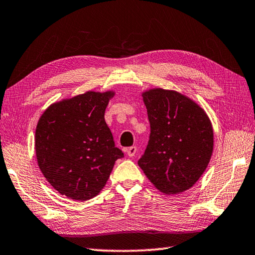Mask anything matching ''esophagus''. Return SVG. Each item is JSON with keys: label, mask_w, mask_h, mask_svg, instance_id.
<instances>
[{"label": "esophagus", "mask_w": 255, "mask_h": 255, "mask_svg": "<svg viewBox=\"0 0 255 255\" xmlns=\"http://www.w3.org/2000/svg\"><path fill=\"white\" fill-rule=\"evenodd\" d=\"M127 153H128V155L129 157L135 156V154L137 153V147H136V146H131V147H128V150H127Z\"/></svg>", "instance_id": "34e87169"}]
</instances>
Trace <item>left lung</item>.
Returning a JSON list of instances; mask_svg holds the SVG:
<instances>
[{
	"label": "left lung",
	"mask_w": 255,
	"mask_h": 255,
	"mask_svg": "<svg viewBox=\"0 0 255 255\" xmlns=\"http://www.w3.org/2000/svg\"><path fill=\"white\" fill-rule=\"evenodd\" d=\"M142 98L151 134L137 164L158 191L180 194L208 167L214 145L212 123L198 103L176 91L150 89Z\"/></svg>",
	"instance_id": "obj_1"
}]
</instances>
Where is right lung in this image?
<instances>
[{
  "label": "right lung",
  "mask_w": 255,
  "mask_h": 255,
  "mask_svg": "<svg viewBox=\"0 0 255 255\" xmlns=\"http://www.w3.org/2000/svg\"><path fill=\"white\" fill-rule=\"evenodd\" d=\"M114 91H88L51 104L38 119L35 154L47 182L66 198L86 201L107 184L123 157L104 120Z\"/></svg>",
  "instance_id": "add662e5"
}]
</instances>
